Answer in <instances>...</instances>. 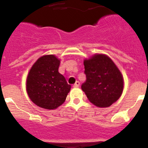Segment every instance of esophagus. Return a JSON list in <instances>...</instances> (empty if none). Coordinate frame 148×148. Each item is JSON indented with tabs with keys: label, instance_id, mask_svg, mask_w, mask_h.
<instances>
[{
	"label": "esophagus",
	"instance_id": "obj_1",
	"mask_svg": "<svg viewBox=\"0 0 148 148\" xmlns=\"http://www.w3.org/2000/svg\"><path fill=\"white\" fill-rule=\"evenodd\" d=\"M79 86H80V82H79L78 81V82H76L75 84H74V85H73V87H79Z\"/></svg>",
	"mask_w": 148,
	"mask_h": 148
}]
</instances>
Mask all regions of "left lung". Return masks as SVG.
Listing matches in <instances>:
<instances>
[{
  "label": "left lung",
  "mask_w": 148,
  "mask_h": 148,
  "mask_svg": "<svg viewBox=\"0 0 148 148\" xmlns=\"http://www.w3.org/2000/svg\"><path fill=\"white\" fill-rule=\"evenodd\" d=\"M87 80L82 89L90 102L99 108H108L121 97L124 78L109 56L96 53L84 60Z\"/></svg>",
  "instance_id": "obj_1"
}]
</instances>
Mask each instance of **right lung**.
Here are the masks:
<instances>
[{
    "instance_id": "right-lung-1",
    "label": "right lung",
    "mask_w": 148,
    "mask_h": 148,
    "mask_svg": "<svg viewBox=\"0 0 148 148\" xmlns=\"http://www.w3.org/2000/svg\"><path fill=\"white\" fill-rule=\"evenodd\" d=\"M61 60L55 55H44L30 68L26 90L30 100L46 110H55L66 100L71 86L58 73Z\"/></svg>"
}]
</instances>
